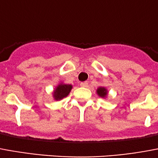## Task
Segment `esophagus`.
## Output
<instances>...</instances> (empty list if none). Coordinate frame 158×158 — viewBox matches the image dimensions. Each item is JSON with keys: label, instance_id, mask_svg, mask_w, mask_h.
<instances>
[{"label": "esophagus", "instance_id": "1", "mask_svg": "<svg viewBox=\"0 0 158 158\" xmlns=\"http://www.w3.org/2000/svg\"><path fill=\"white\" fill-rule=\"evenodd\" d=\"M80 86L81 87H88V82H82V83H80Z\"/></svg>", "mask_w": 158, "mask_h": 158}]
</instances>
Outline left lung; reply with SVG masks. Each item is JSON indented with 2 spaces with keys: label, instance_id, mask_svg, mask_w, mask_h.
Returning <instances> with one entry per match:
<instances>
[{
  "label": "left lung",
  "instance_id": "obj_1",
  "mask_svg": "<svg viewBox=\"0 0 158 158\" xmlns=\"http://www.w3.org/2000/svg\"><path fill=\"white\" fill-rule=\"evenodd\" d=\"M107 89L106 88H104V87H100V88L97 89V94L100 97H102V98H105V97L107 95Z\"/></svg>",
  "mask_w": 158,
  "mask_h": 158
}]
</instances>
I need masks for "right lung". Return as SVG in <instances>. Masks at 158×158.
Segmentation results:
<instances>
[{
	"mask_svg": "<svg viewBox=\"0 0 158 158\" xmlns=\"http://www.w3.org/2000/svg\"><path fill=\"white\" fill-rule=\"evenodd\" d=\"M71 89H72V85H71L60 84L57 86V88L55 89V90L53 92V97L56 100H62L69 94Z\"/></svg>",
	"mask_w": 158,
	"mask_h": 158,
	"instance_id": "right-lung-1",
	"label": "right lung"
}]
</instances>
